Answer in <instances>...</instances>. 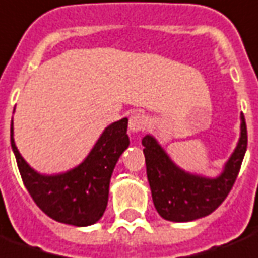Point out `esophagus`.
Wrapping results in <instances>:
<instances>
[{
    "label": "esophagus",
    "instance_id": "34e87169",
    "mask_svg": "<svg viewBox=\"0 0 258 258\" xmlns=\"http://www.w3.org/2000/svg\"><path fill=\"white\" fill-rule=\"evenodd\" d=\"M147 125V118L140 112L131 115L129 118V131L131 132H142L144 131V127Z\"/></svg>",
    "mask_w": 258,
    "mask_h": 258
}]
</instances>
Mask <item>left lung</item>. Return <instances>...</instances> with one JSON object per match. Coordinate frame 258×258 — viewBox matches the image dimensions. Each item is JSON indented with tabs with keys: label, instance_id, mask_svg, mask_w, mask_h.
Instances as JSON below:
<instances>
[{
	"label": "left lung",
	"instance_id": "8db88e82",
	"mask_svg": "<svg viewBox=\"0 0 258 258\" xmlns=\"http://www.w3.org/2000/svg\"><path fill=\"white\" fill-rule=\"evenodd\" d=\"M240 119L242 132L237 147L226 162L224 172L215 179L186 173L169 160L154 138L144 136L142 144L153 202L164 220L173 222L197 220L213 213L225 200L239 175L247 149V127L243 114Z\"/></svg>",
	"mask_w": 258,
	"mask_h": 258
}]
</instances>
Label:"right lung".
Listing matches in <instances>:
<instances>
[{
  "label": "right lung",
  "mask_w": 258,
  "mask_h": 258,
  "mask_svg": "<svg viewBox=\"0 0 258 258\" xmlns=\"http://www.w3.org/2000/svg\"><path fill=\"white\" fill-rule=\"evenodd\" d=\"M126 131V118L114 122L79 167L61 175L45 176L33 171L22 158L11 125V146L22 180L40 210L68 225L87 226L100 220L108 203L109 179L115 164L129 146Z\"/></svg>",
  "instance_id": "1"
}]
</instances>
